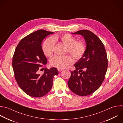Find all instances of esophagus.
<instances>
[{"mask_svg":"<svg viewBox=\"0 0 123 123\" xmlns=\"http://www.w3.org/2000/svg\"><path fill=\"white\" fill-rule=\"evenodd\" d=\"M63 70V69H61V68H58V71L59 72H61Z\"/></svg>","mask_w":123,"mask_h":123,"instance_id":"obj_1","label":"esophagus"}]
</instances>
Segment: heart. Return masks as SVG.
I'll return each instance as SVG.
<instances>
[{"instance_id":"1","label":"heart","mask_w":123,"mask_h":123,"mask_svg":"<svg viewBox=\"0 0 123 123\" xmlns=\"http://www.w3.org/2000/svg\"><path fill=\"white\" fill-rule=\"evenodd\" d=\"M60 40L67 46L66 51L70 53L75 60L80 59L85 54L86 46L82 41H77L76 38L70 34H64L60 36H56L53 38L47 39L42 46L44 54L48 57L51 56L55 49V41ZM73 62V59L70 55L53 56L50 60L51 65L58 68L63 69Z\"/></svg>"}]
</instances>
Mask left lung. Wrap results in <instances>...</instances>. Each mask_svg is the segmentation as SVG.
<instances>
[{
    "instance_id": "obj_1",
    "label": "left lung",
    "mask_w": 123,
    "mask_h": 123,
    "mask_svg": "<svg viewBox=\"0 0 123 123\" xmlns=\"http://www.w3.org/2000/svg\"><path fill=\"white\" fill-rule=\"evenodd\" d=\"M73 34L83 36L86 49L74 64L76 69L71 72L68 86L74 94L87 96L96 91L105 78L108 67L107 53L101 41L91 31L81 30Z\"/></svg>"
}]
</instances>
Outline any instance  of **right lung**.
I'll return each instance as SVG.
<instances>
[{"label":"right lung","instance_id":"obj_1","mask_svg":"<svg viewBox=\"0 0 123 123\" xmlns=\"http://www.w3.org/2000/svg\"><path fill=\"white\" fill-rule=\"evenodd\" d=\"M54 33L45 30L34 32L23 38L18 44L12 59L15 78L20 87L33 97H41L51 89L54 76L58 74L57 68L45 69L44 74H37L47 60L41 46L43 39Z\"/></svg>","mask_w":123,"mask_h":123}]
</instances>
